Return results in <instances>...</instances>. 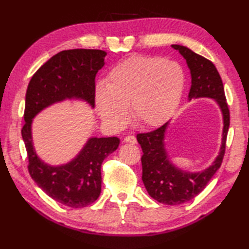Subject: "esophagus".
I'll list each match as a JSON object with an SVG mask.
<instances>
[{"label": "esophagus", "mask_w": 249, "mask_h": 249, "mask_svg": "<svg viewBox=\"0 0 249 249\" xmlns=\"http://www.w3.org/2000/svg\"><path fill=\"white\" fill-rule=\"evenodd\" d=\"M125 143H131V144H136L137 143V139L135 136H127L125 137L124 140H123Z\"/></svg>", "instance_id": "1"}]
</instances>
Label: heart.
Wrapping results in <instances>:
<instances>
[{
	"instance_id": "obj_1",
	"label": "heart",
	"mask_w": 249,
	"mask_h": 249,
	"mask_svg": "<svg viewBox=\"0 0 249 249\" xmlns=\"http://www.w3.org/2000/svg\"><path fill=\"white\" fill-rule=\"evenodd\" d=\"M185 87L183 68L157 56L133 55L110 71L107 83L95 88V105L100 118L112 128L128 120V106L137 123L158 127L176 112Z\"/></svg>"
}]
</instances>
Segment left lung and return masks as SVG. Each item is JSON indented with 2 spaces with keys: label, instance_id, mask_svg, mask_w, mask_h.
<instances>
[{
  "label": "left lung",
  "instance_id": "left-lung-1",
  "mask_svg": "<svg viewBox=\"0 0 249 249\" xmlns=\"http://www.w3.org/2000/svg\"><path fill=\"white\" fill-rule=\"evenodd\" d=\"M171 47L184 57L190 71L192 87L188 93L189 102L198 98L213 99L223 115V133L218 155L209 167L201 171L184 170L173 163L165 142L170 121L151 133L137 135V140L143 152L141 157L142 181L147 193L158 202L178 205L194 199L202 192L219 169L225 154L230 114L224 84L213 63L195 53L187 47L181 45H172Z\"/></svg>",
  "mask_w": 249,
  "mask_h": 249
}]
</instances>
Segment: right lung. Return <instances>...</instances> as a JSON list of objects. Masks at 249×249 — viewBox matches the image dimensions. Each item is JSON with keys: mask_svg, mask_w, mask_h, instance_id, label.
<instances>
[{"mask_svg": "<svg viewBox=\"0 0 249 249\" xmlns=\"http://www.w3.org/2000/svg\"><path fill=\"white\" fill-rule=\"evenodd\" d=\"M107 52L96 49L64 50L53 55L32 77L25 95L21 134L29 158V172L44 193L56 202L80 209L97 200L102 190L103 161L119 147L116 137H89L70 161L50 165L36 153L32 135L35 116L52 105L79 100L95 107V77Z\"/></svg>", "mask_w": 249, "mask_h": 249, "instance_id": "1", "label": "right lung"}]
</instances>
